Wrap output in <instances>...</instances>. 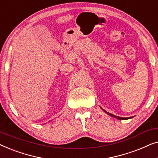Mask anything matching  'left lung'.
Instances as JSON below:
<instances>
[{
  "label": "left lung",
  "instance_id": "obj_1",
  "mask_svg": "<svg viewBox=\"0 0 158 158\" xmlns=\"http://www.w3.org/2000/svg\"><path fill=\"white\" fill-rule=\"evenodd\" d=\"M103 111H104L106 113H107V114H109V115H110V116H113V117H115V118H117L118 119H120V120H123V119H127V118H123V117H119V116H115V115H114V114H110V113H109V112H106L105 111V110H103Z\"/></svg>",
  "mask_w": 158,
  "mask_h": 158
}]
</instances>
